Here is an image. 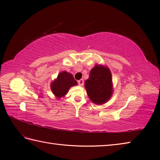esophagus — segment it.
I'll return each instance as SVG.
<instances>
[{
    "label": "esophagus",
    "instance_id": "esophagus-1",
    "mask_svg": "<svg viewBox=\"0 0 160 160\" xmlns=\"http://www.w3.org/2000/svg\"><path fill=\"white\" fill-rule=\"evenodd\" d=\"M78 84L80 85V86H83L84 85V80L83 79H81V80H78Z\"/></svg>",
    "mask_w": 160,
    "mask_h": 160
}]
</instances>
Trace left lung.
Listing matches in <instances>:
<instances>
[{"label": "left lung", "mask_w": 160, "mask_h": 160, "mask_svg": "<svg viewBox=\"0 0 160 160\" xmlns=\"http://www.w3.org/2000/svg\"><path fill=\"white\" fill-rule=\"evenodd\" d=\"M84 86L92 102L96 105L105 104L113 94L112 73L109 68L96 64L90 70L89 78L85 81Z\"/></svg>", "instance_id": "8db88e82"}]
</instances>
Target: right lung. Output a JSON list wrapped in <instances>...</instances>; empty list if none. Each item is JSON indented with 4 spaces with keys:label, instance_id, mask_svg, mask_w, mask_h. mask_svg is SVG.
<instances>
[{
    "label": "right lung",
    "instance_id": "right-lung-1",
    "mask_svg": "<svg viewBox=\"0 0 160 160\" xmlns=\"http://www.w3.org/2000/svg\"><path fill=\"white\" fill-rule=\"evenodd\" d=\"M77 84L78 83L74 80L72 74L67 72L66 71H63L61 72L57 78L52 81L50 84V88L56 98L60 100L68 93L72 86Z\"/></svg>",
    "mask_w": 160,
    "mask_h": 160
}]
</instances>
